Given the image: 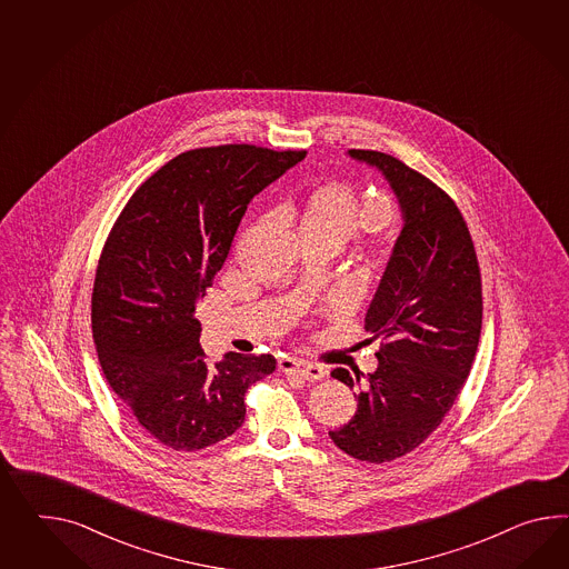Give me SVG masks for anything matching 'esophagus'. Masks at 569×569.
Segmentation results:
<instances>
[{"instance_id": "esophagus-1", "label": "esophagus", "mask_w": 569, "mask_h": 569, "mask_svg": "<svg viewBox=\"0 0 569 569\" xmlns=\"http://www.w3.org/2000/svg\"><path fill=\"white\" fill-rule=\"evenodd\" d=\"M279 370L286 375L300 376L306 380H320L327 376V370L319 363H310V361L293 360V358H283L279 360Z\"/></svg>"}]
</instances>
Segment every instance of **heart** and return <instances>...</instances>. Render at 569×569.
<instances>
[{
	"label": "heart",
	"instance_id": "b5f03b06",
	"mask_svg": "<svg viewBox=\"0 0 569 569\" xmlns=\"http://www.w3.org/2000/svg\"><path fill=\"white\" fill-rule=\"evenodd\" d=\"M385 208L363 203L353 184L343 181L322 182L306 194L300 232L302 238L329 240L339 249L360 230L382 222ZM392 250V236L378 234L366 247V261L372 267L387 263Z\"/></svg>",
	"mask_w": 569,
	"mask_h": 569
}]
</instances>
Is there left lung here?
<instances>
[{
    "instance_id": "left-lung-1",
    "label": "left lung",
    "mask_w": 569,
    "mask_h": 569,
    "mask_svg": "<svg viewBox=\"0 0 569 569\" xmlns=\"http://www.w3.org/2000/svg\"><path fill=\"white\" fill-rule=\"evenodd\" d=\"M349 156L385 174L402 230L366 315V331L382 339L378 368L363 382L360 372H331L360 392L356 416L329 436L349 457L380 465L416 450L457 401L481 335V271L467 222L438 184L388 153Z\"/></svg>"
}]
</instances>
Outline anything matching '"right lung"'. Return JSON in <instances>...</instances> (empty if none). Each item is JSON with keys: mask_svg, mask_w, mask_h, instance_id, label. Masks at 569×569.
Segmentation results:
<instances>
[{"mask_svg": "<svg viewBox=\"0 0 569 569\" xmlns=\"http://www.w3.org/2000/svg\"><path fill=\"white\" fill-rule=\"evenodd\" d=\"M249 143L179 153L139 187L104 242L92 290V335L109 387L156 442L194 452L244 421L250 385L273 356L199 346L206 298L254 194L305 160Z\"/></svg>", "mask_w": 569, "mask_h": 569, "instance_id": "1", "label": "right lung"}]
</instances>
